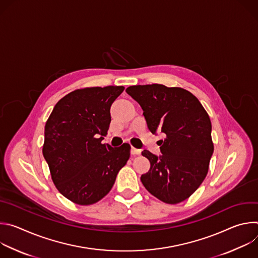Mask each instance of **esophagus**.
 Wrapping results in <instances>:
<instances>
[{
    "label": "esophagus",
    "instance_id": "1",
    "mask_svg": "<svg viewBox=\"0 0 258 258\" xmlns=\"http://www.w3.org/2000/svg\"><path fill=\"white\" fill-rule=\"evenodd\" d=\"M141 150L140 149H137V148H134V147H132V149H131V153L133 154V155H139V154H141Z\"/></svg>",
    "mask_w": 258,
    "mask_h": 258
}]
</instances>
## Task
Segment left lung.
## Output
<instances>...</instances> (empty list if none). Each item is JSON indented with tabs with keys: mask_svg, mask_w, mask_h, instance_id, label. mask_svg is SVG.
I'll list each match as a JSON object with an SVG mask.
<instances>
[{
	"mask_svg": "<svg viewBox=\"0 0 258 258\" xmlns=\"http://www.w3.org/2000/svg\"><path fill=\"white\" fill-rule=\"evenodd\" d=\"M125 92L142 107L150 132L164 137L159 141L161 155L142 152L151 164L141 176L144 187L168 204L186 200L204 180L213 153L207 112L193 94L181 88L139 85Z\"/></svg>",
	"mask_w": 258,
	"mask_h": 258,
	"instance_id": "1",
	"label": "left lung"
}]
</instances>
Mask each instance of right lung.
Listing matches in <instances>:
<instances>
[{"mask_svg": "<svg viewBox=\"0 0 258 258\" xmlns=\"http://www.w3.org/2000/svg\"><path fill=\"white\" fill-rule=\"evenodd\" d=\"M119 86L86 88L63 97L46 122L43 155L58 191L80 205L98 202L113 187L130 158L131 146L102 144L110 107L123 92Z\"/></svg>", "mask_w": 258, "mask_h": 258, "instance_id": "1", "label": "right lung"}]
</instances>
